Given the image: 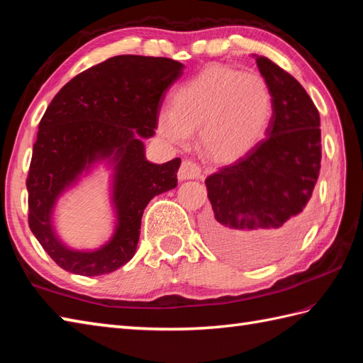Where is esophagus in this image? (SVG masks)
I'll return each instance as SVG.
<instances>
[{
  "mask_svg": "<svg viewBox=\"0 0 363 363\" xmlns=\"http://www.w3.org/2000/svg\"><path fill=\"white\" fill-rule=\"evenodd\" d=\"M177 177H179L181 181L198 179V177H201V167L194 160H184L181 164L179 173H177Z\"/></svg>",
  "mask_w": 363,
  "mask_h": 363,
  "instance_id": "esophagus-1",
  "label": "esophagus"
}]
</instances>
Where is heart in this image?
Returning a JSON list of instances; mask_svg holds the SVG:
<instances>
[{
	"mask_svg": "<svg viewBox=\"0 0 363 363\" xmlns=\"http://www.w3.org/2000/svg\"><path fill=\"white\" fill-rule=\"evenodd\" d=\"M272 112V94L262 76L211 65L173 91L169 111L159 113L157 130L176 145H186L199 130L207 156L233 162L259 143Z\"/></svg>",
	"mask_w": 363,
	"mask_h": 363,
	"instance_id": "obj_1",
	"label": "heart"
}]
</instances>
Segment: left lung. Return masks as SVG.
Masks as SVG:
<instances>
[{
  "mask_svg": "<svg viewBox=\"0 0 363 363\" xmlns=\"http://www.w3.org/2000/svg\"><path fill=\"white\" fill-rule=\"evenodd\" d=\"M256 62L273 99L267 137L206 179L209 243L229 256L265 259L296 240L321 162L320 113L304 87L268 57Z\"/></svg>",
  "mask_w": 363,
  "mask_h": 363,
  "instance_id": "8db88e82",
  "label": "left lung"
}]
</instances>
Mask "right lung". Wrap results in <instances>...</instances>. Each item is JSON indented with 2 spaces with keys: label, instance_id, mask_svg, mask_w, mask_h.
<instances>
[{
  "label": "right lung",
  "instance_id": "1",
  "mask_svg": "<svg viewBox=\"0 0 363 363\" xmlns=\"http://www.w3.org/2000/svg\"><path fill=\"white\" fill-rule=\"evenodd\" d=\"M182 68L168 57L115 56L76 74L45 111L26 179L28 223L60 268L99 276L134 257L146 204L177 186L181 159L151 164L145 159L142 138L154 135L162 96ZM107 157L116 168L118 229L103 249L72 252L53 235V203L90 163Z\"/></svg>",
  "mask_w": 363,
  "mask_h": 363
}]
</instances>
